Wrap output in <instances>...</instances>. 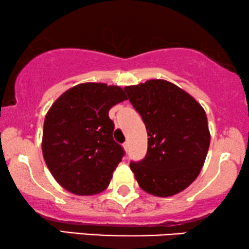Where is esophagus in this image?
Masks as SVG:
<instances>
[{
    "label": "esophagus",
    "instance_id": "34e87169",
    "mask_svg": "<svg viewBox=\"0 0 249 249\" xmlns=\"http://www.w3.org/2000/svg\"><path fill=\"white\" fill-rule=\"evenodd\" d=\"M128 147H130V144H128V142H125L124 143V149L126 150V152L128 150Z\"/></svg>",
    "mask_w": 249,
    "mask_h": 249
}]
</instances>
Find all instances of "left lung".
Instances as JSON below:
<instances>
[{
  "mask_svg": "<svg viewBox=\"0 0 249 249\" xmlns=\"http://www.w3.org/2000/svg\"><path fill=\"white\" fill-rule=\"evenodd\" d=\"M124 90L149 137L144 159L130 163L138 184L155 196L184 191L199 176L209 149L203 108L181 88L162 79L126 86Z\"/></svg>",
  "mask_w": 249,
  "mask_h": 249,
  "instance_id": "1",
  "label": "left lung"
}]
</instances>
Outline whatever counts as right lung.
I'll return each mask as SVG.
<instances>
[{
	"label": "right lung",
	"mask_w": 249,
	"mask_h": 249,
	"mask_svg": "<svg viewBox=\"0 0 249 249\" xmlns=\"http://www.w3.org/2000/svg\"><path fill=\"white\" fill-rule=\"evenodd\" d=\"M127 100L119 86L85 83L70 88L45 118L42 154L49 171L65 190L93 195L108 187L124 149L112 138L109 110Z\"/></svg>",
	"instance_id": "1"
}]
</instances>
